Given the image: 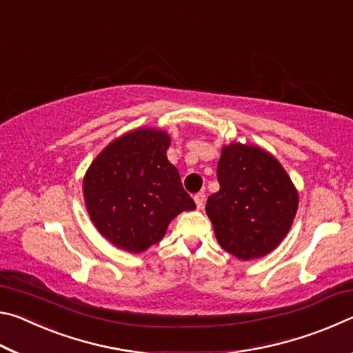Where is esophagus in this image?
<instances>
[{
  "mask_svg": "<svg viewBox=\"0 0 353 353\" xmlns=\"http://www.w3.org/2000/svg\"><path fill=\"white\" fill-rule=\"evenodd\" d=\"M194 202L196 205H198V208H202L205 204V193L204 191H199V193L194 194Z\"/></svg>",
  "mask_w": 353,
  "mask_h": 353,
  "instance_id": "34e87169",
  "label": "esophagus"
}]
</instances>
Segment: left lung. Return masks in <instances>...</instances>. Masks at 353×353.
I'll return each instance as SVG.
<instances>
[{
    "label": "left lung",
    "mask_w": 353,
    "mask_h": 353,
    "mask_svg": "<svg viewBox=\"0 0 353 353\" xmlns=\"http://www.w3.org/2000/svg\"><path fill=\"white\" fill-rule=\"evenodd\" d=\"M219 190L208 196L205 212L221 248L241 260L271 252L288 234L299 196L276 159L256 146L223 148Z\"/></svg>",
    "instance_id": "1"
}]
</instances>
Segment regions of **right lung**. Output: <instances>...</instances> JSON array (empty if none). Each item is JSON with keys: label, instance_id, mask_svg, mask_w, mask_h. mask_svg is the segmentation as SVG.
<instances>
[{"label": "right lung", "instance_id": "right-lung-1", "mask_svg": "<svg viewBox=\"0 0 353 353\" xmlns=\"http://www.w3.org/2000/svg\"><path fill=\"white\" fill-rule=\"evenodd\" d=\"M168 146L162 130H134L112 141L83 179V198L97 229L129 252L159 243L172 218L196 208L166 157Z\"/></svg>", "mask_w": 353, "mask_h": 353}]
</instances>
